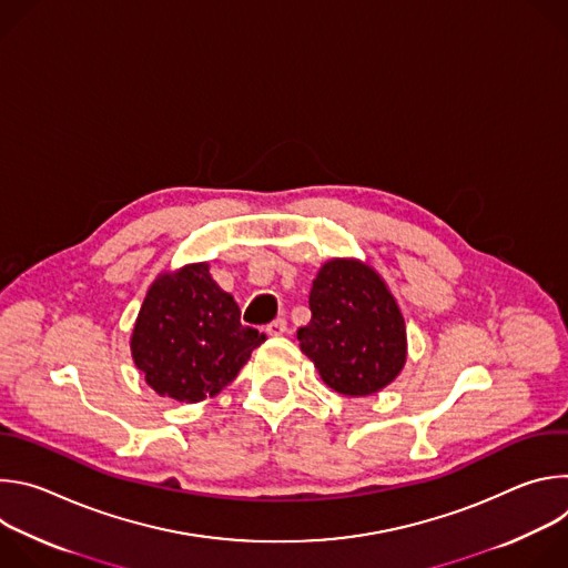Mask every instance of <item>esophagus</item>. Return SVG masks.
<instances>
[{"mask_svg":"<svg viewBox=\"0 0 568 568\" xmlns=\"http://www.w3.org/2000/svg\"><path fill=\"white\" fill-rule=\"evenodd\" d=\"M267 335L270 337H281L287 331V321L285 318H274L272 323H267Z\"/></svg>","mask_w":568,"mask_h":568,"instance_id":"1","label":"esophagus"}]
</instances>
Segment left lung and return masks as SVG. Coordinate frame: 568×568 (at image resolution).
<instances>
[{
	"label": "left lung",
	"mask_w": 568,
	"mask_h": 568,
	"mask_svg": "<svg viewBox=\"0 0 568 568\" xmlns=\"http://www.w3.org/2000/svg\"><path fill=\"white\" fill-rule=\"evenodd\" d=\"M310 312V323L296 333L298 346L333 390L348 397L379 393L407 364L402 310L368 263H323L312 281Z\"/></svg>",
	"instance_id": "8db88e82"
}]
</instances>
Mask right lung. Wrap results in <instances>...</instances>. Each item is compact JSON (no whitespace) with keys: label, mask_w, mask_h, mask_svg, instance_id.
<instances>
[{"label":"right lung","mask_w":568,"mask_h":568,"mask_svg":"<svg viewBox=\"0 0 568 568\" xmlns=\"http://www.w3.org/2000/svg\"><path fill=\"white\" fill-rule=\"evenodd\" d=\"M265 339L242 326L237 303L213 281L209 263H191L150 283L130 353L156 395L195 404L217 395Z\"/></svg>","instance_id":"add662e5"}]
</instances>
